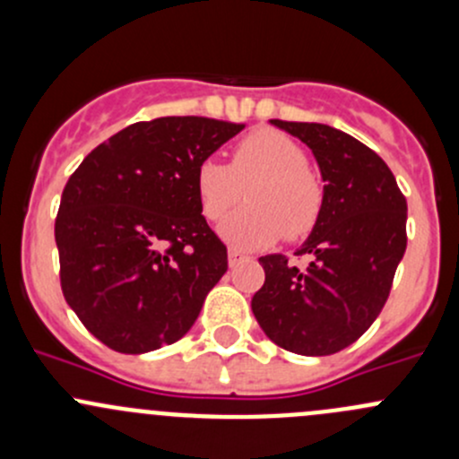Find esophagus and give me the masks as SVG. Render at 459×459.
Returning a JSON list of instances; mask_svg holds the SVG:
<instances>
[{
    "label": "esophagus",
    "instance_id": "34e87169",
    "mask_svg": "<svg viewBox=\"0 0 459 459\" xmlns=\"http://www.w3.org/2000/svg\"><path fill=\"white\" fill-rule=\"evenodd\" d=\"M244 259H247V257H244L239 251H235V248H230V251H229V264H230V266H238V264L244 262Z\"/></svg>",
    "mask_w": 459,
    "mask_h": 459
}]
</instances>
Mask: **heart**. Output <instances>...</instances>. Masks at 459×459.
Instances as JSON below:
<instances>
[{
	"label": "heart",
	"mask_w": 459,
	"mask_h": 459,
	"mask_svg": "<svg viewBox=\"0 0 459 459\" xmlns=\"http://www.w3.org/2000/svg\"><path fill=\"white\" fill-rule=\"evenodd\" d=\"M247 186L248 206L220 226L233 248L255 251L281 235L295 242L316 229L324 186L308 166V152L290 135L257 128L235 143L229 164L208 157L195 170V193L208 221L224 220Z\"/></svg>",
	"instance_id": "b5f03b06"
}]
</instances>
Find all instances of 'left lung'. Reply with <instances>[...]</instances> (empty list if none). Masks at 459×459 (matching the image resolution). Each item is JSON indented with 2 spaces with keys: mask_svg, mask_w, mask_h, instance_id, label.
Here are the masks:
<instances>
[{
  "mask_svg": "<svg viewBox=\"0 0 459 459\" xmlns=\"http://www.w3.org/2000/svg\"><path fill=\"white\" fill-rule=\"evenodd\" d=\"M316 155L324 184L319 220L295 255L259 257L266 280L253 316L268 340L298 355H333L367 333L391 293L406 251V197L382 157L355 137L308 122L271 119Z\"/></svg>",
  "mask_w": 459,
  "mask_h": 459,
  "instance_id": "1",
  "label": "left lung"
}]
</instances>
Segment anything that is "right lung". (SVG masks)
<instances>
[{
    "label": "right lung",
    "instance_id": "1",
    "mask_svg": "<svg viewBox=\"0 0 459 459\" xmlns=\"http://www.w3.org/2000/svg\"><path fill=\"white\" fill-rule=\"evenodd\" d=\"M242 128L211 117L137 122L68 178L55 220L62 293L108 349L148 353L195 324L229 268L202 215L195 170Z\"/></svg>",
    "mask_w": 459,
    "mask_h": 459
}]
</instances>
